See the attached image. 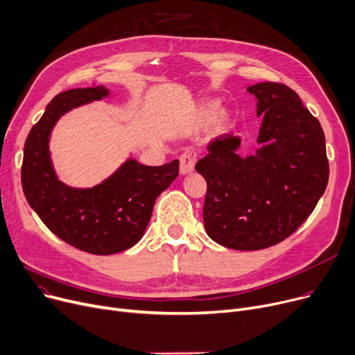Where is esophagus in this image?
I'll return each mask as SVG.
<instances>
[{
	"label": "esophagus",
	"instance_id": "34e87169",
	"mask_svg": "<svg viewBox=\"0 0 355 355\" xmlns=\"http://www.w3.org/2000/svg\"><path fill=\"white\" fill-rule=\"evenodd\" d=\"M179 160H180V173H182V175H187V173L193 172V169H195V162H196V159H195L193 155H191V153H183Z\"/></svg>",
	"mask_w": 355,
	"mask_h": 355
}]
</instances>
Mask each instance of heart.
I'll list each match as a JSON object with an SVG mask.
<instances>
[{
  "instance_id": "b5f03b06",
  "label": "heart",
  "mask_w": 355,
  "mask_h": 355,
  "mask_svg": "<svg viewBox=\"0 0 355 355\" xmlns=\"http://www.w3.org/2000/svg\"><path fill=\"white\" fill-rule=\"evenodd\" d=\"M198 119L202 126H209L214 123V132L222 135L229 130L232 124V114L220 112V103L218 100H206L198 110Z\"/></svg>"
}]
</instances>
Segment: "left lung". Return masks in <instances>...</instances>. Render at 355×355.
Returning <instances> with one entry per match:
<instances>
[{
    "mask_svg": "<svg viewBox=\"0 0 355 355\" xmlns=\"http://www.w3.org/2000/svg\"><path fill=\"white\" fill-rule=\"evenodd\" d=\"M246 92L255 96L262 119L259 148L242 157L241 137L223 135L196 163V172L207 183V236L236 251H258L304 223L325 192L329 169L321 124L293 89L266 81Z\"/></svg>",
    "mask_w": 355,
    "mask_h": 355,
    "instance_id": "obj_1",
    "label": "left lung"
}]
</instances>
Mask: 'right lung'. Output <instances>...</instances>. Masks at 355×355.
Masks as SVG:
<instances>
[{"instance_id":"add662e5","label":"right lung","mask_w":355,"mask_h":355,"mask_svg":"<svg viewBox=\"0 0 355 355\" xmlns=\"http://www.w3.org/2000/svg\"><path fill=\"white\" fill-rule=\"evenodd\" d=\"M109 96L104 86L57 94L30 130L21 168L23 191L33 211L61 241L93 255L135 246L146 232L157 196L179 175V160L146 166L129 157L93 187H71L58 179L50 152L57 121L73 109Z\"/></svg>"}]
</instances>
